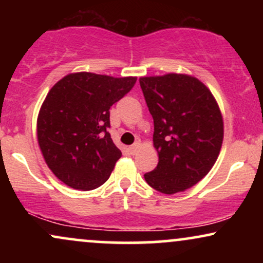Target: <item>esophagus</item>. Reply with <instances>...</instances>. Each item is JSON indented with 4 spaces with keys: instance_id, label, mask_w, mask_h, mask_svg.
<instances>
[{
    "instance_id": "obj_1",
    "label": "esophagus",
    "mask_w": 263,
    "mask_h": 263,
    "mask_svg": "<svg viewBox=\"0 0 263 263\" xmlns=\"http://www.w3.org/2000/svg\"><path fill=\"white\" fill-rule=\"evenodd\" d=\"M140 147H141V143H140V142H136V143L132 144V146L129 147V148H128L129 153H131V155H135V153L137 152L138 149H140Z\"/></svg>"
}]
</instances>
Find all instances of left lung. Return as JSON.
I'll return each instance as SVG.
<instances>
[{
  "instance_id": "left-lung-1",
  "label": "left lung",
  "mask_w": 263,
  "mask_h": 263,
  "mask_svg": "<svg viewBox=\"0 0 263 263\" xmlns=\"http://www.w3.org/2000/svg\"><path fill=\"white\" fill-rule=\"evenodd\" d=\"M153 117L158 164L144 174L164 194L192 188L209 173L224 138V121L215 98L195 77L170 73L140 78Z\"/></svg>"
}]
</instances>
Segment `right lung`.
Wrapping results in <instances>:
<instances>
[{"label":"right lung","instance_id":"add662e5","mask_svg":"<svg viewBox=\"0 0 263 263\" xmlns=\"http://www.w3.org/2000/svg\"><path fill=\"white\" fill-rule=\"evenodd\" d=\"M136 80L80 71L49 90L38 114V144L49 170L68 186L91 190L108 179L122 156L107 131L110 107Z\"/></svg>","mask_w":263,"mask_h":263}]
</instances>
